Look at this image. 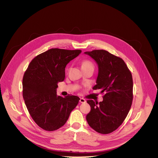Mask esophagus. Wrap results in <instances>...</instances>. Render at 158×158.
<instances>
[{
	"label": "esophagus",
	"mask_w": 158,
	"mask_h": 158,
	"mask_svg": "<svg viewBox=\"0 0 158 158\" xmlns=\"http://www.w3.org/2000/svg\"><path fill=\"white\" fill-rule=\"evenodd\" d=\"M80 102L81 103H86V100H85V98H80Z\"/></svg>",
	"instance_id": "obj_1"
}]
</instances>
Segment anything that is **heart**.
<instances>
[{
  "instance_id": "1",
  "label": "heart",
  "mask_w": 158,
  "mask_h": 158,
  "mask_svg": "<svg viewBox=\"0 0 158 158\" xmlns=\"http://www.w3.org/2000/svg\"><path fill=\"white\" fill-rule=\"evenodd\" d=\"M81 66L82 68L88 67V66H94V64L89 60H85L83 61L81 64Z\"/></svg>"
}]
</instances>
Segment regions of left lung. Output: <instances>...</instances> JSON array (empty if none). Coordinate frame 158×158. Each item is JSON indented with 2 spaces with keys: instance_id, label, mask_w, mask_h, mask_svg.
Listing matches in <instances>:
<instances>
[{
  "instance_id": "obj_1",
  "label": "left lung",
  "mask_w": 158,
  "mask_h": 158,
  "mask_svg": "<svg viewBox=\"0 0 158 158\" xmlns=\"http://www.w3.org/2000/svg\"><path fill=\"white\" fill-rule=\"evenodd\" d=\"M97 63L98 73L93 89H102L103 100L98 103L87 100L90 111L86 120L90 127L101 134L117 130L130 111L133 98L132 74L120 57L105 50L85 52Z\"/></svg>"
}]
</instances>
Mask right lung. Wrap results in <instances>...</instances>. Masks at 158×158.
<instances>
[{
    "label": "right lung",
    "instance_id": "right-lung-1",
    "mask_svg": "<svg viewBox=\"0 0 158 158\" xmlns=\"http://www.w3.org/2000/svg\"><path fill=\"white\" fill-rule=\"evenodd\" d=\"M81 50L51 48L35 57L23 79V95L27 108L35 122L45 131L63 127L80 98L57 95L58 83L64 81L65 68L78 56Z\"/></svg>",
    "mask_w": 158,
    "mask_h": 158
}]
</instances>
